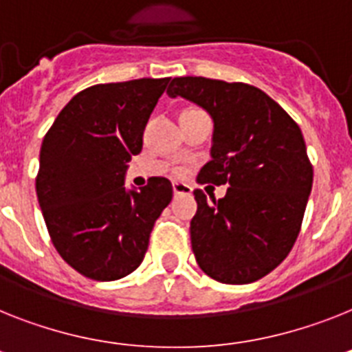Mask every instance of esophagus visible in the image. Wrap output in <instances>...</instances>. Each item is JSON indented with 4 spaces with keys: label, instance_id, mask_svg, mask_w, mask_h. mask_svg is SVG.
I'll use <instances>...</instances> for the list:
<instances>
[{
    "label": "esophagus",
    "instance_id": "obj_1",
    "mask_svg": "<svg viewBox=\"0 0 352 352\" xmlns=\"http://www.w3.org/2000/svg\"><path fill=\"white\" fill-rule=\"evenodd\" d=\"M173 195H190L191 188L188 184H182V182H173Z\"/></svg>",
    "mask_w": 352,
    "mask_h": 352
}]
</instances>
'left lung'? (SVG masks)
Here are the masks:
<instances>
[{"instance_id":"left-lung-1","label":"left lung","mask_w":352,"mask_h":352,"mask_svg":"<svg viewBox=\"0 0 352 352\" xmlns=\"http://www.w3.org/2000/svg\"><path fill=\"white\" fill-rule=\"evenodd\" d=\"M166 93L197 103L214 123L211 161L197 181L229 184L218 200L193 191L195 259L214 281H258L288 256L299 236L313 184L302 132L254 85L179 76Z\"/></svg>"}]
</instances>
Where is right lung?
<instances>
[{"mask_svg":"<svg viewBox=\"0 0 352 352\" xmlns=\"http://www.w3.org/2000/svg\"><path fill=\"white\" fill-rule=\"evenodd\" d=\"M170 78L98 84L80 91L44 135L35 190L62 259L94 281H116L140 267L150 232L173 197L153 177L126 190L129 161Z\"/></svg>","mask_w":352,"mask_h":352,"instance_id":"add662e5","label":"right lung"}]
</instances>
